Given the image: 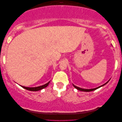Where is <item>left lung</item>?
I'll use <instances>...</instances> for the list:
<instances>
[{
  "label": "left lung",
  "mask_w": 122,
  "mask_h": 122,
  "mask_svg": "<svg viewBox=\"0 0 122 122\" xmlns=\"http://www.w3.org/2000/svg\"><path fill=\"white\" fill-rule=\"evenodd\" d=\"M110 79L109 80V81H107V82L105 83V84H103V85H102V86H98V87H97V88H93V89H83V88H80V87H78V86H75V85H74L73 84V86H74V87L75 88H76V89L77 90H79V91H82V92H91V91H95V90H96V89H98V88H101V87H102V86H105V85H106V84H107V83H108V81H110Z\"/></svg>",
  "instance_id": "8db88e82"
}]
</instances>
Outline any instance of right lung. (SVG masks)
<instances>
[{
    "label": "right lung",
    "mask_w": 122,
    "mask_h": 122,
    "mask_svg": "<svg viewBox=\"0 0 122 122\" xmlns=\"http://www.w3.org/2000/svg\"><path fill=\"white\" fill-rule=\"evenodd\" d=\"M50 81H48L47 83H46V84H45L44 85H43V86H36V87H26V86H20L21 87L24 88V89H25L26 90H28V91H40V90H41L43 89H44V88H46V86H47L48 85H49Z\"/></svg>",
    "instance_id": "add662e5"
}]
</instances>
